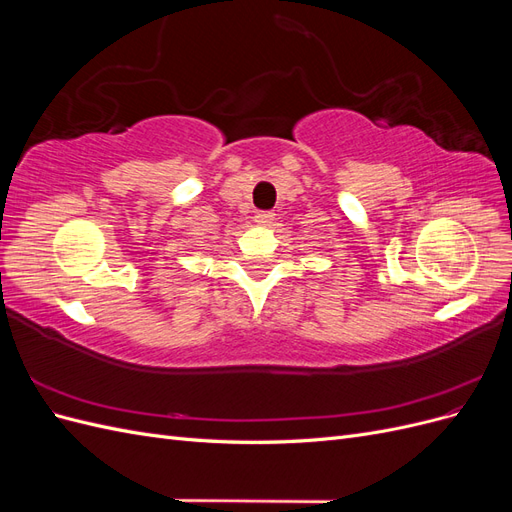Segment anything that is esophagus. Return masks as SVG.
<instances>
[{
    "label": "esophagus",
    "mask_w": 512,
    "mask_h": 512,
    "mask_svg": "<svg viewBox=\"0 0 512 512\" xmlns=\"http://www.w3.org/2000/svg\"><path fill=\"white\" fill-rule=\"evenodd\" d=\"M254 222H256V226H269L273 222V213L271 211H258L254 215Z\"/></svg>",
    "instance_id": "34e87169"
}]
</instances>
